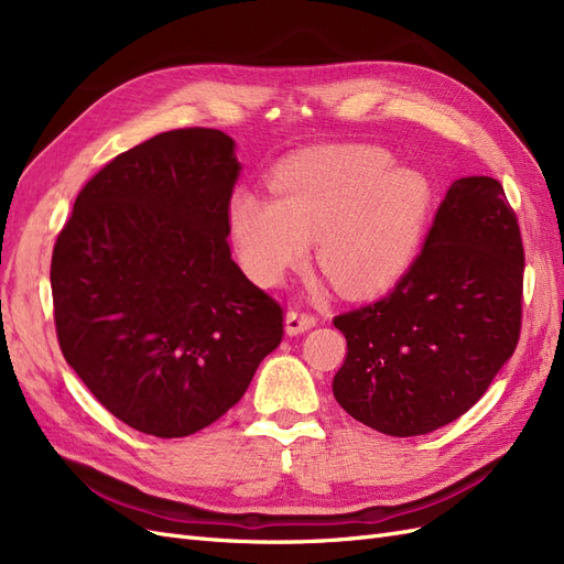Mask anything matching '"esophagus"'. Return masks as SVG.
Returning a JSON list of instances; mask_svg holds the SVG:
<instances>
[{
    "mask_svg": "<svg viewBox=\"0 0 564 564\" xmlns=\"http://www.w3.org/2000/svg\"><path fill=\"white\" fill-rule=\"evenodd\" d=\"M317 324V317L311 313H301V311H289L284 317V329L289 336H296L313 329Z\"/></svg>",
    "mask_w": 564,
    "mask_h": 564,
    "instance_id": "1",
    "label": "esophagus"
}]
</instances>
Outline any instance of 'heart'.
Wrapping results in <instances>:
<instances>
[{
  "label": "heart",
  "mask_w": 564,
  "mask_h": 564,
  "mask_svg": "<svg viewBox=\"0 0 564 564\" xmlns=\"http://www.w3.org/2000/svg\"><path fill=\"white\" fill-rule=\"evenodd\" d=\"M275 199L240 191L228 228L242 268L265 286L308 259L348 296L386 292L412 268L429 218L423 174L398 166L379 145H324L286 160L270 176Z\"/></svg>",
  "instance_id": "obj_1"
}]
</instances>
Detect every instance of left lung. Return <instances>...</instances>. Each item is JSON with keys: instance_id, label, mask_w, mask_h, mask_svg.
Returning <instances> with one entry per match:
<instances>
[{"instance_id": "1", "label": "left lung", "mask_w": 564, "mask_h": 564, "mask_svg": "<svg viewBox=\"0 0 564 564\" xmlns=\"http://www.w3.org/2000/svg\"><path fill=\"white\" fill-rule=\"evenodd\" d=\"M524 249L503 185L452 183L416 261L388 296L334 317L348 355L336 402L369 429L412 437L456 421L516 352Z\"/></svg>"}]
</instances>
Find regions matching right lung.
Masks as SVG:
<instances>
[{
    "instance_id": "obj_1",
    "label": "right lung",
    "mask_w": 564,
    "mask_h": 564,
    "mask_svg": "<svg viewBox=\"0 0 564 564\" xmlns=\"http://www.w3.org/2000/svg\"><path fill=\"white\" fill-rule=\"evenodd\" d=\"M240 169L224 131H164L82 187L56 240L51 294L65 362L145 435L207 429L282 340V305L230 256Z\"/></svg>"
}]
</instances>
